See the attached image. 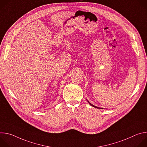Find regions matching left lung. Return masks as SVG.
Wrapping results in <instances>:
<instances>
[{
	"label": "left lung",
	"mask_w": 147,
	"mask_h": 147,
	"mask_svg": "<svg viewBox=\"0 0 147 147\" xmlns=\"http://www.w3.org/2000/svg\"><path fill=\"white\" fill-rule=\"evenodd\" d=\"M87 101H88V102L89 103V104H90V105H91V106H92L93 107H94V108H98V109H103V108H99V107H96V106H94V105L91 104V103H90V102H89L88 100H87Z\"/></svg>",
	"instance_id": "left-lung-1"
}]
</instances>
